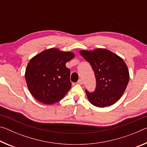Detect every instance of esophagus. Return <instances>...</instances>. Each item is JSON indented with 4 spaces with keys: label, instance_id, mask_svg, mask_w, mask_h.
Instances as JSON below:
<instances>
[{
    "label": "esophagus",
    "instance_id": "34e87169",
    "mask_svg": "<svg viewBox=\"0 0 147 147\" xmlns=\"http://www.w3.org/2000/svg\"><path fill=\"white\" fill-rule=\"evenodd\" d=\"M78 84H83V81H82V79H79L78 80Z\"/></svg>",
    "mask_w": 147,
    "mask_h": 147
}]
</instances>
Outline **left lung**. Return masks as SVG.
<instances>
[{"mask_svg":"<svg viewBox=\"0 0 147 147\" xmlns=\"http://www.w3.org/2000/svg\"><path fill=\"white\" fill-rule=\"evenodd\" d=\"M80 55L92 67L96 79L93 92L86 89L89 102L96 107L113 105L123 95L128 84L129 72L121 57L106 49L81 51Z\"/></svg>","mask_w":147,"mask_h":147,"instance_id":"left-lung-1","label":"left lung"}]
</instances>
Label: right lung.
<instances>
[{"label":"right lung","instance_id":"1","mask_svg":"<svg viewBox=\"0 0 147 147\" xmlns=\"http://www.w3.org/2000/svg\"><path fill=\"white\" fill-rule=\"evenodd\" d=\"M74 57L71 52L50 49L32 58L27 65L25 79L34 97L52 104L63 98L71 88V71L66 62Z\"/></svg>","mask_w":147,"mask_h":147}]
</instances>
